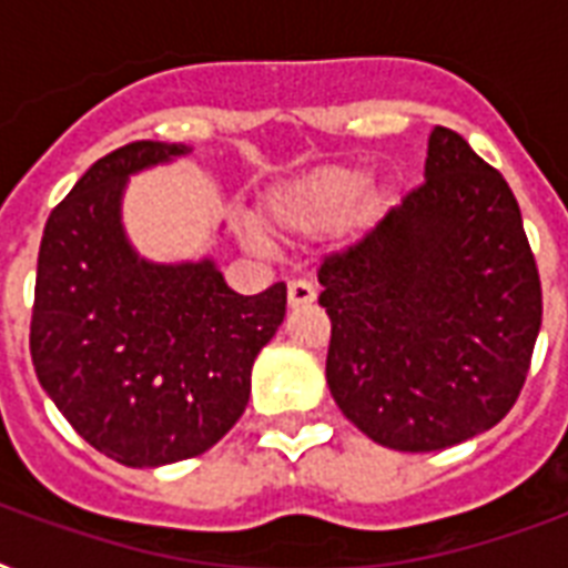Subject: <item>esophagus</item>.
I'll use <instances>...</instances> for the list:
<instances>
[{
    "label": "esophagus",
    "mask_w": 568,
    "mask_h": 568,
    "mask_svg": "<svg viewBox=\"0 0 568 568\" xmlns=\"http://www.w3.org/2000/svg\"><path fill=\"white\" fill-rule=\"evenodd\" d=\"M318 297V288L310 283V280H292L288 283V306L292 310H301V306H310Z\"/></svg>",
    "instance_id": "obj_1"
}]
</instances>
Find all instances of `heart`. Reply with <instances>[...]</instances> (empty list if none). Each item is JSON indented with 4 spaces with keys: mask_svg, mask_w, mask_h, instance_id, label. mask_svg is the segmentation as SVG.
Instances as JSON below:
<instances>
[{
    "mask_svg": "<svg viewBox=\"0 0 568 568\" xmlns=\"http://www.w3.org/2000/svg\"><path fill=\"white\" fill-rule=\"evenodd\" d=\"M368 176L356 168H324L306 180L285 185L271 200V221L283 230L318 232L329 230L354 212L363 196ZM377 209V200L368 203V212Z\"/></svg>",
    "mask_w": 568,
    "mask_h": 568,
    "instance_id": "heart-1",
    "label": "heart"
}]
</instances>
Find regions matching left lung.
<instances>
[{
    "instance_id": "obj_1",
    "label": "left lung",
    "mask_w": 568,
    "mask_h": 568,
    "mask_svg": "<svg viewBox=\"0 0 568 568\" xmlns=\"http://www.w3.org/2000/svg\"><path fill=\"white\" fill-rule=\"evenodd\" d=\"M427 180L351 247L321 258L327 383L383 448L442 450L519 400L542 285L510 185L436 126Z\"/></svg>"
}]
</instances>
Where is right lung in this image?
<instances>
[{"label": "right lung", "instance_id": "1", "mask_svg": "<svg viewBox=\"0 0 568 568\" xmlns=\"http://www.w3.org/2000/svg\"><path fill=\"white\" fill-rule=\"evenodd\" d=\"M182 153L132 141L102 155L40 239L31 363L73 430L123 466H168L217 445L285 318L283 283L244 297L212 262L150 265L126 244V176Z\"/></svg>", "mask_w": 568, "mask_h": 568}]
</instances>
